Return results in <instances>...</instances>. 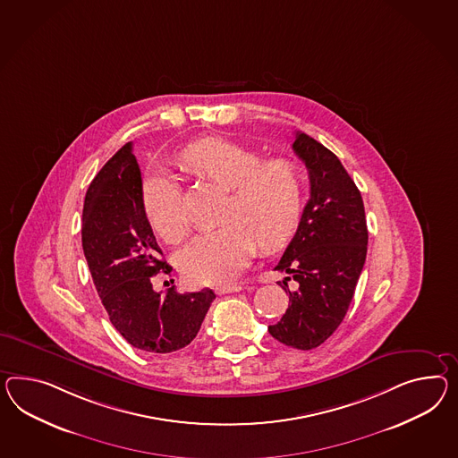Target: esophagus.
I'll return each mask as SVG.
<instances>
[{
    "label": "esophagus",
    "instance_id": "1",
    "mask_svg": "<svg viewBox=\"0 0 458 458\" xmlns=\"http://www.w3.org/2000/svg\"><path fill=\"white\" fill-rule=\"evenodd\" d=\"M217 295H224V293H239V291H242V285H239V284H233V285H219V287H216L214 289Z\"/></svg>",
    "mask_w": 458,
    "mask_h": 458
}]
</instances>
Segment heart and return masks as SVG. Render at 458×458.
<instances>
[{
	"label": "heart",
	"mask_w": 458,
	"mask_h": 458,
	"mask_svg": "<svg viewBox=\"0 0 458 458\" xmlns=\"http://www.w3.org/2000/svg\"><path fill=\"white\" fill-rule=\"evenodd\" d=\"M177 159L192 176L229 189L219 216L223 225L196 237L179 254L188 281L223 285L246 267L256 244L270 252L289 242L304 209V177L293 161H262L260 154L221 138L191 142ZM142 208L165 242L188 237L191 224L174 177L161 171L146 177Z\"/></svg>",
	"instance_id": "1"
}]
</instances>
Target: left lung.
Here are the masks:
<instances>
[{"mask_svg": "<svg viewBox=\"0 0 458 458\" xmlns=\"http://www.w3.org/2000/svg\"><path fill=\"white\" fill-rule=\"evenodd\" d=\"M293 149L309 169L310 199L276 266L289 274L282 281L289 307L269 332L289 347L310 351L335 332L349 310L364 269L369 233L360 191L339 157L301 131ZM291 278L298 282L295 292L288 291Z\"/></svg>", "mask_w": 458, "mask_h": 458, "instance_id": "left-lung-1", "label": "left lung"}]
</instances>
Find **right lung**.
<instances>
[{
    "label": "right lung",
    "instance_id": "obj_1",
    "mask_svg": "<svg viewBox=\"0 0 458 458\" xmlns=\"http://www.w3.org/2000/svg\"><path fill=\"white\" fill-rule=\"evenodd\" d=\"M82 250L111 324L144 352H176L199 332L216 293H156L153 279L173 267L161 259L142 208V179L132 144L96 174L84 198Z\"/></svg>",
    "mask_w": 458,
    "mask_h": 458
}]
</instances>
